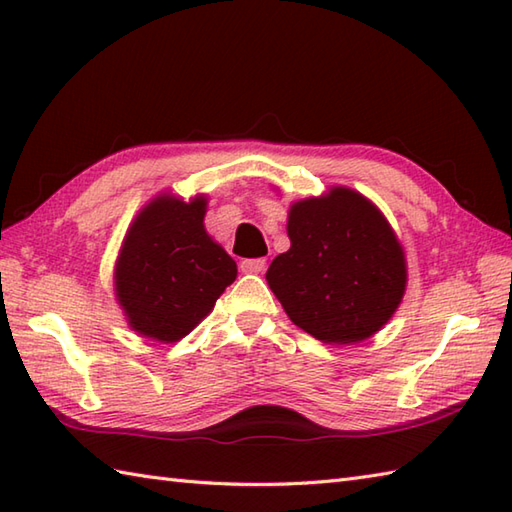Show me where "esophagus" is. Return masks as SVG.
I'll return each mask as SVG.
<instances>
[{
	"mask_svg": "<svg viewBox=\"0 0 512 512\" xmlns=\"http://www.w3.org/2000/svg\"><path fill=\"white\" fill-rule=\"evenodd\" d=\"M239 268H242V273H264L266 270V259L264 257H255V259H242L239 262Z\"/></svg>",
	"mask_w": 512,
	"mask_h": 512,
	"instance_id": "esophagus-1",
	"label": "esophagus"
}]
</instances>
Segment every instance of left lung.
<instances>
[{"mask_svg":"<svg viewBox=\"0 0 512 512\" xmlns=\"http://www.w3.org/2000/svg\"><path fill=\"white\" fill-rule=\"evenodd\" d=\"M290 250L266 281L290 321L323 343H356L378 332L405 295V255L391 226L361 193L336 187L288 215Z\"/></svg>","mask_w":512,"mask_h":512,"instance_id":"left-lung-1","label":"left lung"}]
</instances>
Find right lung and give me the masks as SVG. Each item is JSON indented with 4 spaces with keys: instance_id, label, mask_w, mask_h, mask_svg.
<instances>
[{
    "instance_id": "right-lung-1",
    "label": "right lung",
    "mask_w": 512,
    "mask_h": 512,
    "mask_svg": "<svg viewBox=\"0 0 512 512\" xmlns=\"http://www.w3.org/2000/svg\"><path fill=\"white\" fill-rule=\"evenodd\" d=\"M206 200L151 202L129 228L116 264V295L129 325L162 343L180 341L215 306L237 266L204 231Z\"/></svg>"
}]
</instances>
